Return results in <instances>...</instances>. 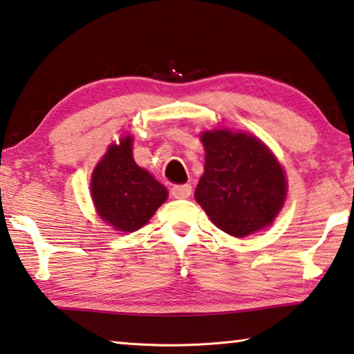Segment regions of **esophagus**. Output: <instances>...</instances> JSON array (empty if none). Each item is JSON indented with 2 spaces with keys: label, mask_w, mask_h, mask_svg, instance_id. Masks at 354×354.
I'll list each match as a JSON object with an SVG mask.
<instances>
[{
  "label": "esophagus",
  "mask_w": 354,
  "mask_h": 354,
  "mask_svg": "<svg viewBox=\"0 0 354 354\" xmlns=\"http://www.w3.org/2000/svg\"><path fill=\"white\" fill-rule=\"evenodd\" d=\"M171 197L175 198H187L192 194V186L190 184H181V186H173L170 189Z\"/></svg>",
  "instance_id": "1"
}]
</instances>
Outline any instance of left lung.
Masks as SVG:
<instances>
[{
  "label": "left lung",
  "mask_w": 354,
  "mask_h": 354,
  "mask_svg": "<svg viewBox=\"0 0 354 354\" xmlns=\"http://www.w3.org/2000/svg\"><path fill=\"white\" fill-rule=\"evenodd\" d=\"M205 173L195 200L212 223L243 238L265 228L279 214L287 195L282 167L260 140L248 133H201Z\"/></svg>",
  "instance_id": "8db88e82"
}]
</instances>
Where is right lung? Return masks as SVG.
Listing matches in <instances>:
<instances>
[{"instance_id": "right-lung-1", "label": "right lung", "mask_w": 354, "mask_h": 354, "mask_svg": "<svg viewBox=\"0 0 354 354\" xmlns=\"http://www.w3.org/2000/svg\"><path fill=\"white\" fill-rule=\"evenodd\" d=\"M99 216L120 232H137L167 200V189L132 157V137L111 145L91 179Z\"/></svg>"}]
</instances>
